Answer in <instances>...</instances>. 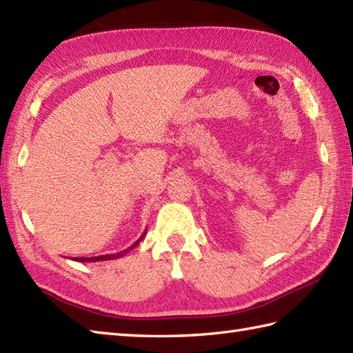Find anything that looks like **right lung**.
I'll use <instances>...</instances> for the list:
<instances>
[{
	"instance_id": "1",
	"label": "right lung",
	"mask_w": 353,
	"mask_h": 353,
	"mask_svg": "<svg viewBox=\"0 0 353 353\" xmlns=\"http://www.w3.org/2000/svg\"><path fill=\"white\" fill-rule=\"evenodd\" d=\"M145 234H147V230L144 232V234H142V236L138 239V241H134L129 249H125V250H123V252H118V253H114V254H101V256H92V258H74V261H80V262H97V261H109V259H118V258H121V256H124V254L129 252V250H132V249H134V247H137L139 243H141V239L145 236Z\"/></svg>"
}]
</instances>
